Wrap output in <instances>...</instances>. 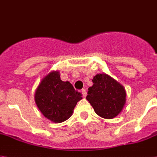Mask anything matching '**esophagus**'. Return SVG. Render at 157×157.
<instances>
[{"label":"esophagus","instance_id":"1","mask_svg":"<svg viewBox=\"0 0 157 157\" xmlns=\"http://www.w3.org/2000/svg\"><path fill=\"white\" fill-rule=\"evenodd\" d=\"M81 93H82L83 97H85H85H86V95H87V91H86V90L84 89V90H81Z\"/></svg>","mask_w":157,"mask_h":157}]
</instances>
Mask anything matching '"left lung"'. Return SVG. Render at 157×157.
I'll return each instance as SVG.
<instances>
[{
  "label": "left lung",
  "instance_id": "1",
  "mask_svg": "<svg viewBox=\"0 0 157 157\" xmlns=\"http://www.w3.org/2000/svg\"><path fill=\"white\" fill-rule=\"evenodd\" d=\"M86 99L98 115L111 119L119 114L126 103V91L120 83L105 73L97 74Z\"/></svg>",
  "mask_w": 157,
  "mask_h": 157
}]
</instances>
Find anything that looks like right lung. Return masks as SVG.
<instances>
[{
    "mask_svg": "<svg viewBox=\"0 0 157 157\" xmlns=\"http://www.w3.org/2000/svg\"><path fill=\"white\" fill-rule=\"evenodd\" d=\"M82 94L68 81H61L59 72L53 71L42 80L34 101L42 114L53 123H59L72 116Z\"/></svg>",
    "mask_w": 157,
    "mask_h": 157,
    "instance_id": "obj_1",
    "label": "right lung"
}]
</instances>
